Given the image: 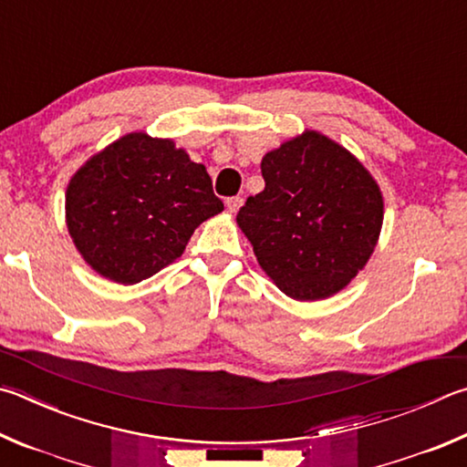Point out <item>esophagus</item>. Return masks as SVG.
Segmentation results:
<instances>
[{"mask_svg":"<svg viewBox=\"0 0 467 467\" xmlns=\"http://www.w3.org/2000/svg\"><path fill=\"white\" fill-rule=\"evenodd\" d=\"M241 206H243V198H239V196L226 200V208H228V212H231V214H234V212H239Z\"/></svg>","mask_w":467,"mask_h":467,"instance_id":"esophagus-1","label":"esophagus"}]
</instances>
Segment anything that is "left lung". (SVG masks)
Masks as SVG:
<instances>
[{"instance_id": "8db88e82", "label": "left lung", "mask_w": 467, "mask_h": 467, "mask_svg": "<svg viewBox=\"0 0 467 467\" xmlns=\"http://www.w3.org/2000/svg\"><path fill=\"white\" fill-rule=\"evenodd\" d=\"M261 175L265 190L236 214L261 269L300 302L341 292L379 239L384 198L374 175L317 130L265 152Z\"/></svg>"}]
</instances>
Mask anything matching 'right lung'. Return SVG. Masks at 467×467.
Segmentation results:
<instances>
[{
  "label": "right lung",
  "mask_w": 467,
  "mask_h": 467,
  "mask_svg": "<svg viewBox=\"0 0 467 467\" xmlns=\"http://www.w3.org/2000/svg\"><path fill=\"white\" fill-rule=\"evenodd\" d=\"M202 163L171 139L129 132L73 173L65 220L75 249L109 282L132 285L182 257L193 231L220 214Z\"/></svg>",
  "instance_id": "obj_1"
}]
</instances>
